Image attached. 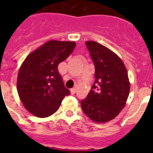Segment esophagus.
<instances>
[{"label": "esophagus", "instance_id": "esophagus-1", "mask_svg": "<svg viewBox=\"0 0 153 153\" xmlns=\"http://www.w3.org/2000/svg\"><path fill=\"white\" fill-rule=\"evenodd\" d=\"M70 93H71V94L72 95H74L76 93V88H72L71 90H70Z\"/></svg>", "mask_w": 153, "mask_h": 153}]
</instances>
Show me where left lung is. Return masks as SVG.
Wrapping results in <instances>:
<instances>
[{
    "label": "left lung",
    "instance_id": "obj_1",
    "mask_svg": "<svg viewBox=\"0 0 153 153\" xmlns=\"http://www.w3.org/2000/svg\"><path fill=\"white\" fill-rule=\"evenodd\" d=\"M86 45L95 66V82L81 107L93 121L106 123L125 106L130 90L128 74L123 60L107 47L95 41Z\"/></svg>",
    "mask_w": 153,
    "mask_h": 153
}]
</instances>
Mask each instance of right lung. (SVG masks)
I'll return each mask as SVG.
<instances>
[{"label": "right lung", "mask_w": 153, "mask_h": 153, "mask_svg": "<svg viewBox=\"0 0 153 153\" xmlns=\"http://www.w3.org/2000/svg\"><path fill=\"white\" fill-rule=\"evenodd\" d=\"M74 41L51 40L35 50L23 62L17 76V92L24 107L44 118L59 109L70 90L63 84L58 64L74 51Z\"/></svg>", "instance_id": "add662e5"}]
</instances>
